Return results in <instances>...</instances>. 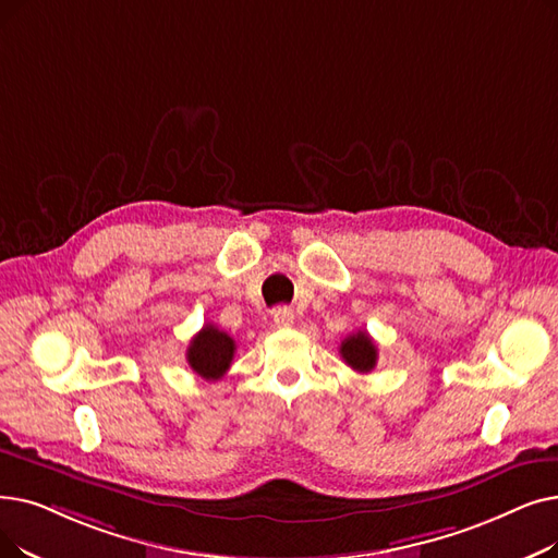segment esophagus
<instances>
[{"instance_id": "esophagus-1", "label": "esophagus", "mask_w": 558, "mask_h": 558, "mask_svg": "<svg viewBox=\"0 0 558 558\" xmlns=\"http://www.w3.org/2000/svg\"><path fill=\"white\" fill-rule=\"evenodd\" d=\"M274 324H276L278 328H289V326L294 324V312L289 310L287 305L276 307V310H274Z\"/></svg>"}]
</instances>
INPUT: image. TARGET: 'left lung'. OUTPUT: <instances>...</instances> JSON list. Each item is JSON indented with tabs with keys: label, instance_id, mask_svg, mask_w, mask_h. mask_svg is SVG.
I'll return each mask as SVG.
<instances>
[{
	"label": "left lung",
	"instance_id": "1",
	"mask_svg": "<svg viewBox=\"0 0 558 558\" xmlns=\"http://www.w3.org/2000/svg\"><path fill=\"white\" fill-rule=\"evenodd\" d=\"M339 353H342L347 365L360 374H369L378 360V349L374 344V339L367 335V330H357L349 335L342 347H339Z\"/></svg>",
	"mask_w": 558,
	"mask_h": 558
}]
</instances>
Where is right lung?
Listing matches in <instances>:
<instances>
[{
    "label": "right lung",
    "mask_w": 558,
    "mask_h": 558,
    "mask_svg": "<svg viewBox=\"0 0 558 558\" xmlns=\"http://www.w3.org/2000/svg\"><path fill=\"white\" fill-rule=\"evenodd\" d=\"M236 344L234 339L211 324L191 339L186 349L189 367L205 380H219L232 365Z\"/></svg>",
    "instance_id": "obj_1"
}]
</instances>
